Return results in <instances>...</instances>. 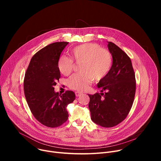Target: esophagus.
<instances>
[{"label":"esophagus","instance_id":"1","mask_svg":"<svg viewBox=\"0 0 161 161\" xmlns=\"http://www.w3.org/2000/svg\"><path fill=\"white\" fill-rule=\"evenodd\" d=\"M75 94H76V97H79V96H80L82 94V93L80 92H76Z\"/></svg>","mask_w":161,"mask_h":161}]
</instances>
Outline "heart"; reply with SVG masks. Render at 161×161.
<instances>
[{"label": "heart", "mask_w": 161, "mask_h": 161, "mask_svg": "<svg viewBox=\"0 0 161 161\" xmlns=\"http://www.w3.org/2000/svg\"><path fill=\"white\" fill-rule=\"evenodd\" d=\"M71 58L80 64L79 73L69 80V86L78 91H84L93 82L99 81L109 74L113 65L111 53L95 43H86L72 49ZM60 71L64 75H69L73 71L74 63L66 56L60 57L58 62Z\"/></svg>", "instance_id": "heart-1"}]
</instances>
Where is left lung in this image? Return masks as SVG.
<instances>
[{"mask_svg":"<svg viewBox=\"0 0 161 161\" xmlns=\"http://www.w3.org/2000/svg\"><path fill=\"white\" fill-rule=\"evenodd\" d=\"M108 43L113 58L111 70L97 83L101 92L88 94L91 119L103 127L115 126L126 118L136 92L135 74L130 58L115 44Z\"/></svg>","mask_w":161,"mask_h":161,"instance_id":"left-lung-1","label":"left lung"}]
</instances>
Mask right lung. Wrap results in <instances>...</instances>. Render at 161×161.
<instances>
[{
    "mask_svg": "<svg viewBox=\"0 0 161 161\" xmlns=\"http://www.w3.org/2000/svg\"><path fill=\"white\" fill-rule=\"evenodd\" d=\"M69 42L52 43L31 58L25 73L24 88L26 101L34 117L42 125L57 127L68 119L66 107L75 99L73 91L59 95L54 86L60 78L58 62Z\"/></svg>",
    "mask_w": 161,
    "mask_h": 161,
    "instance_id": "right-lung-1",
    "label": "right lung"
}]
</instances>
